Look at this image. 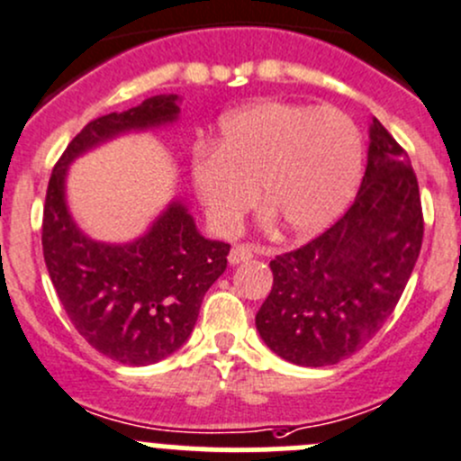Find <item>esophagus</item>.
Listing matches in <instances>:
<instances>
[{
	"label": "esophagus",
	"instance_id": "34e87169",
	"mask_svg": "<svg viewBox=\"0 0 461 461\" xmlns=\"http://www.w3.org/2000/svg\"><path fill=\"white\" fill-rule=\"evenodd\" d=\"M257 252H265V249L257 248V245H234L227 258H230L231 265H239V263H243V260L252 258Z\"/></svg>",
	"mask_w": 461,
	"mask_h": 461
}]
</instances>
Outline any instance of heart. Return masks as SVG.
Wrapping results in <instances>:
<instances>
[{"mask_svg":"<svg viewBox=\"0 0 461 461\" xmlns=\"http://www.w3.org/2000/svg\"><path fill=\"white\" fill-rule=\"evenodd\" d=\"M364 144L334 106L263 100L222 118L212 149H198L192 178L209 222L234 234L260 201L287 231L310 236L348 207L361 176Z\"/></svg>","mask_w":461,"mask_h":461,"instance_id":"b5f03b06","label":"heart"}]
</instances>
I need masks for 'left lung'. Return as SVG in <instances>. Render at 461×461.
Listing matches in <instances>:
<instances>
[{
  "instance_id": "obj_1",
  "label": "left lung",
  "mask_w": 461,
  "mask_h": 461,
  "mask_svg": "<svg viewBox=\"0 0 461 461\" xmlns=\"http://www.w3.org/2000/svg\"><path fill=\"white\" fill-rule=\"evenodd\" d=\"M421 239L411 158L375 118L366 176L348 212L269 263L274 283L257 312L260 339L285 361L310 368L355 355L402 299Z\"/></svg>"
}]
</instances>
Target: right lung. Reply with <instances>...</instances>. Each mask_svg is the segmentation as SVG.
Wrapping results in <instances>:
<instances>
[{
    "label": "right lung",
    "instance_id": "1",
    "mask_svg": "<svg viewBox=\"0 0 461 461\" xmlns=\"http://www.w3.org/2000/svg\"><path fill=\"white\" fill-rule=\"evenodd\" d=\"M178 97L156 95L124 113L91 120L55 162L46 189L41 248L55 292L77 332L109 359L149 366L178 350L196 325L203 296L227 267L230 245L198 234L176 201L142 239L104 245L86 239L64 201L73 158L118 133L178 118Z\"/></svg>",
    "mask_w": 461,
    "mask_h": 461
}]
</instances>
